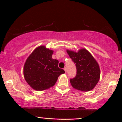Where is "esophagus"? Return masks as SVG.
I'll return each instance as SVG.
<instances>
[{"label": "esophagus", "mask_w": 122, "mask_h": 122, "mask_svg": "<svg viewBox=\"0 0 122 122\" xmlns=\"http://www.w3.org/2000/svg\"><path fill=\"white\" fill-rule=\"evenodd\" d=\"M64 70H65V71L66 73H67V68H66V67L64 68Z\"/></svg>", "instance_id": "1"}]
</instances>
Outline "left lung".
Masks as SVG:
<instances>
[{
  "instance_id": "8db88e82",
  "label": "left lung",
  "mask_w": 122,
  "mask_h": 122,
  "mask_svg": "<svg viewBox=\"0 0 122 122\" xmlns=\"http://www.w3.org/2000/svg\"><path fill=\"white\" fill-rule=\"evenodd\" d=\"M67 51L76 67L75 77L70 79L71 86L83 92L92 90L100 80L98 64L86 49H82L77 53L68 50Z\"/></svg>"
}]
</instances>
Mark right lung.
<instances>
[{"label": "right lung", "instance_id": "obj_1", "mask_svg": "<svg viewBox=\"0 0 122 122\" xmlns=\"http://www.w3.org/2000/svg\"><path fill=\"white\" fill-rule=\"evenodd\" d=\"M53 53L45 46H40L33 51L25 63V78L34 90L42 91L53 86L57 77L65 73L58 67L59 61L52 59Z\"/></svg>", "mask_w": 122, "mask_h": 122}]
</instances>
